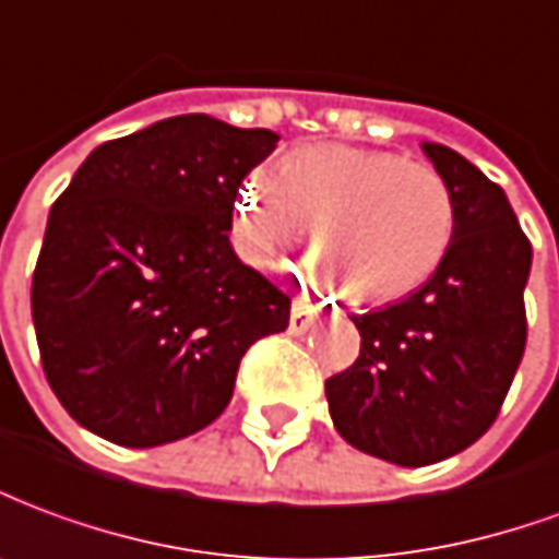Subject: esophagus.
<instances>
[{
	"instance_id": "1",
	"label": "esophagus",
	"mask_w": 559,
	"mask_h": 559,
	"mask_svg": "<svg viewBox=\"0 0 559 559\" xmlns=\"http://www.w3.org/2000/svg\"><path fill=\"white\" fill-rule=\"evenodd\" d=\"M316 316H319V307H312L307 300H295V304H292V316H288V334H307Z\"/></svg>"
}]
</instances>
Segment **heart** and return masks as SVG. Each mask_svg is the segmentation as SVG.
I'll return each mask as SVG.
<instances>
[{"instance_id": "heart-1", "label": "heart", "mask_w": 559, "mask_h": 559, "mask_svg": "<svg viewBox=\"0 0 559 559\" xmlns=\"http://www.w3.org/2000/svg\"><path fill=\"white\" fill-rule=\"evenodd\" d=\"M312 225L343 295L391 304L445 264L457 210L437 168L346 144L298 146L240 186L235 243L249 264L307 247Z\"/></svg>"}]
</instances>
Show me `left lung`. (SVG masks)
I'll list each match as a JSON object with an SVG mask.
<instances>
[{
	"label": "left lung",
	"mask_w": 559,
	"mask_h": 559,
	"mask_svg": "<svg viewBox=\"0 0 559 559\" xmlns=\"http://www.w3.org/2000/svg\"><path fill=\"white\" fill-rule=\"evenodd\" d=\"M421 150L454 195L449 259L409 298L352 316L361 352L324 382L336 433L397 466L445 461L497 421L524 358L533 264L500 186L449 146Z\"/></svg>",
	"instance_id": "left-lung-1"
}]
</instances>
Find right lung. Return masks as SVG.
<instances>
[{"label":"right lung","mask_w":559,"mask_h":559,"mask_svg":"<svg viewBox=\"0 0 559 559\" xmlns=\"http://www.w3.org/2000/svg\"><path fill=\"white\" fill-rule=\"evenodd\" d=\"M280 134L183 114L96 146L47 216L33 276L41 367L96 437L153 449L216 421L292 298L237 259V189Z\"/></svg>","instance_id":"right-lung-1"}]
</instances>
